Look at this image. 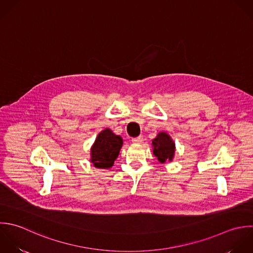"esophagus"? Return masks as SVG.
Wrapping results in <instances>:
<instances>
[{
  "label": "esophagus",
  "instance_id": "esophagus-1",
  "mask_svg": "<svg viewBox=\"0 0 253 253\" xmlns=\"http://www.w3.org/2000/svg\"><path fill=\"white\" fill-rule=\"evenodd\" d=\"M143 141H144V139H143L142 136H139V137H136V138L132 139V142L135 143V144H141V143H143Z\"/></svg>",
  "mask_w": 253,
  "mask_h": 253
}]
</instances>
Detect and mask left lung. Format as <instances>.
<instances>
[{
  "instance_id": "left-lung-1",
  "label": "left lung",
  "mask_w": 253,
  "mask_h": 253,
  "mask_svg": "<svg viewBox=\"0 0 253 253\" xmlns=\"http://www.w3.org/2000/svg\"><path fill=\"white\" fill-rule=\"evenodd\" d=\"M154 155L161 163L171 161L174 155L175 146L171 138L165 132L160 133L156 139L153 140Z\"/></svg>"
}]
</instances>
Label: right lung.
Instances as JSON below:
<instances>
[{"instance_id": "obj_1", "label": "right lung", "mask_w": 253, "mask_h": 253, "mask_svg": "<svg viewBox=\"0 0 253 253\" xmlns=\"http://www.w3.org/2000/svg\"><path fill=\"white\" fill-rule=\"evenodd\" d=\"M123 141L109 129L98 134L91 148V163L98 169H109L119 155Z\"/></svg>"}]
</instances>
